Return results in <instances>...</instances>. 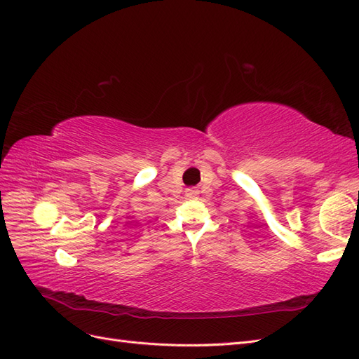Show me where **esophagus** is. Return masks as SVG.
Instances as JSON below:
<instances>
[{
  "label": "esophagus",
  "instance_id": "esophagus-1",
  "mask_svg": "<svg viewBox=\"0 0 359 359\" xmlns=\"http://www.w3.org/2000/svg\"><path fill=\"white\" fill-rule=\"evenodd\" d=\"M197 196H198V189H196V188L187 189V197H188V198H196Z\"/></svg>",
  "mask_w": 359,
  "mask_h": 359
}]
</instances>
